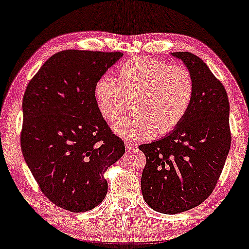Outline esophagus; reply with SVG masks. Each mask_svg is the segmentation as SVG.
Instances as JSON below:
<instances>
[{
	"mask_svg": "<svg viewBox=\"0 0 249 249\" xmlns=\"http://www.w3.org/2000/svg\"><path fill=\"white\" fill-rule=\"evenodd\" d=\"M125 147L127 149H133V148L136 147V145L132 143V142H125Z\"/></svg>",
	"mask_w": 249,
	"mask_h": 249,
	"instance_id": "obj_1",
	"label": "esophagus"
}]
</instances>
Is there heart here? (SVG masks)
<instances>
[{
    "label": "heart",
    "instance_id": "1",
    "mask_svg": "<svg viewBox=\"0 0 249 249\" xmlns=\"http://www.w3.org/2000/svg\"><path fill=\"white\" fill-rule=\"evenodd\" d=\"M115 80L103 76L94 88L98 109L112 122L131 106L133 112L114 124L126 140L164 135L181 124L195 96L194 75L186 66L149 57H133L116 70Z\"/></svg>",
    "mask_w": 249,
    "mask_h": 249
}]
</instances>
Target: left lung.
I'll return each instance as SVG.
<instances>
[{"label": "left lung", "mask_w": 249, "mask_h": 249, "mask_svg": "<svg viewBox=\"0 0 249 249\" xmlns=\"http://www.w3.org/2000/svg\"><path fill=\"white\" fill-rule=\"evenodd\" d=\"M172 55L194 75V102L169 135L139 146L146 157L142 194L149 207L163 214L192 210L212 194L231 143L230 101L224 85L196 55Z\"/></svg>", "instance_id": "8db88e82"}]
</instances>
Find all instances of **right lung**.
<instances>
[{"mask_svg":"<svg viewBox=\"0 0 249 249\" xmlns=\"http://www.w3.org/2000/svg\"><path fill=\"white\" fill-rule=\"evenodd\" d=\"M122 55L62 51L26 86L23 156L46 198L66 211L88 212L100 205L107 193L105 172L125 153L94 95L98 78Z\"/></svg>","mask_w":249,"mask_h":249,"instance_id":"right-lung-1","label":"right lung"}]
</instances>
